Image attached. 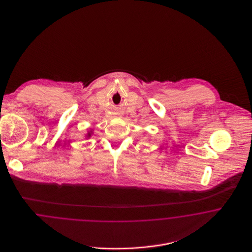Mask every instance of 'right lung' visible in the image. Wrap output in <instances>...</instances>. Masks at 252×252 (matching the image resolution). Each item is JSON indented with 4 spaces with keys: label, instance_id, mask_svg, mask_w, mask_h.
<instances>
[{
    "label": "right lung",
    "instance_id": "right-lung-1",
    "mask_svg": "<svg viewBox=\"0 0 252 252\" xmlns=\"http://www.w3.org/2000/svg\"><path fill=\"white\" fill-rule=\"evenodd\" d=\"M93 133H94V129L92 128V129H90L89 131L87 132V134H86V139H90L91 137H92V135H93Z\"/></svg>",
    "mask_w": 252,
    "mask_h": 252
}]
</instances>
